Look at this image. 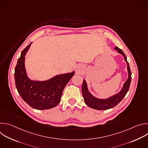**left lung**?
Returning a JSON list of instances; mask_svg holds the SVG:
<instances>
[{
    "mask_svg": "<svg viewBox=\"0 0 148 148\" xmlns=\"http://www.w3.org/2000/svg\"><path fill=\"white\" fill-rule=\"evenodd\" d=\"M115 49L118 52L123 56L124 60L127 63V70L128 72V78L125 83L121 90L117 94L106 99H99L93 96L88 91L87 84L85 79H83L81 91L84 100L87 105L91 108L97 110H107L111 109L115 107L118 104L122 99L125 97L126 93L128 92L131 81V71L130 70L129 63L127 61V58L122 51V50L119 49L118 47H115Z\"/></svg>",
    "mask_w": 148,
    "mask_h": 148,
    "instance_id": "left-lung-1",
    "label": "left lung"
}]
</instances>
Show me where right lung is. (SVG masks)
Wrapping results in <instances>:
<instances>
[{
  "label": "right lung",
  "instance_id": "obj_1",
  "mask_svg": "<svg viewBox=\"0 0 148 148\" xmlns=\"http://www.w3.org/2000/svg\"><path fill=\"white\" fill-rule=\"evenodd\" d=\"M32 43L22 51L18 59L14 69L16 87L21 97L31 107L38 110L51 109L60 102L63 90L74 71L58 74L43 81L30 79L26 71L25 61Z\"/></svg>",
  "mask_w": 148,
  "mask_h": 148
}]
</instances>
